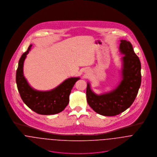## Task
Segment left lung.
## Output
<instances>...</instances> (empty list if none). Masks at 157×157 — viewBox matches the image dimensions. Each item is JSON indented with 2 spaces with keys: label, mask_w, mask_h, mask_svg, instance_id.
I'll list each match as a JSON object with an SVG mask.
<instances>
[{
  "label": "left lung",
  "mask_w": 157,
  "mask_h": 157,
  "mask_svg": "<svg viewBox=\"0 0 157 157\" xmlns=\"http://www.w3.org/2000/svg\"><path fill=\"white\" fill-rule=\"evenodd\" d=\"M120 51L123 57V80L112 92L97 95L90 88H86L87 101L95 112L105 116H115L129 108L137 95L141 85V63L135 54L130 42L121 40Z\"/></svg>",
  "instance_id": "obj_1"
}]
</instances>
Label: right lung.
Instances as JSON below:
<instances>
[{
  "label": "right lung",
  "mask_w": 157,
  "mask_h": 157,
  "mask_svg": "<svg viewBox=\"0 0 157 157\" xmlns=\"http://www.w3.org/2000/svg\"><path fill=\"white\" fill-rule=\"evenodd\" d=\"M31 46L22 55L16 71V83L21 97L28 108L39 114L52 115L62 112L68 105L69 96L74 84L80 78H68L50 91L40 92L31 88L23 74V62Z\"/></svg>",
  "instance_id": "add662e5"
}]
</instances>
